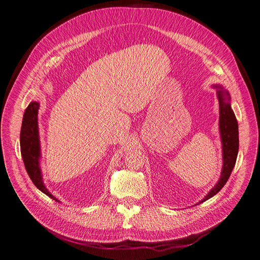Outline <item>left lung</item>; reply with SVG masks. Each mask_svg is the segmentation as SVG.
Masks as SVG:
<instances>
[{
  "mask_svg": "<svg viewBox=\"0 0 260 260\" xmlns=\"http://www.w3.org/2000/svg\"><path fill=\"white\" fill-rule=\"evenodd\" d=\"M212 88L217 90L219 101V131L222 143V158L223 166L218 183L210 189L206 197L201 200L198 204L207 201L216 196L229 180L231 173L236 164L237 155L239 150V132L238 122L231 107V94L222 85H212Z\"/></svg>",
  "mask_w": 260,
  "mask_h": 260,
  "instance_id": "1",
  "label": "left lung"
}]
</instances>
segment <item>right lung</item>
<instances>
[{
    "label": "right lung",
    "mask_w": 260,
    "mask_h": 260,
    "mask_svg": "<svg viewBox=\"0 0 260 260\" xmlns=\"http://www.w3.org/2000/svg\"><path fill=\"white\" fill-rule=\"evenodd\" d=\"M40 107L39 102L31 101L27 108L24 111L23 121H22L21 134H20V149L21 155L23 158V162L26 169V172L34 183L41 192L47 194L56 202L59 200L56 199L50 191L47 189L43 183L42 172L40 168L41 148L39 138V127H38V109Z\"/></svg>",
    "instance_id": "add662e5"
}]
</instances>
